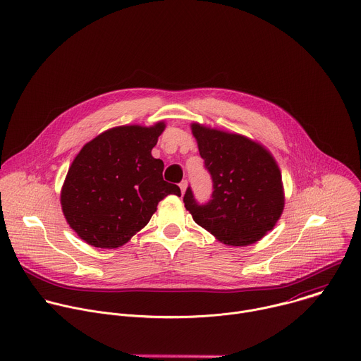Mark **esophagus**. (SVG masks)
Masks as SVG:
<instances>
[{"instance_id":"34e87169","label":"esophagus","mask_w":361,"mask_h":361,"mask_svg":"<svg viewBox=\"0 0 361 361\" xmlns=\"http://www.w3.org/2000/svg\"><path fill=\"white\" fill-rule=\"evenodd\" d=\"M180 188H181V192L184 194V192H185V188H187V180H183V181L180 183Z\"/></svg>"}]
</instances>
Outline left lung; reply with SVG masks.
Segmentation results:
<instances>
[{"mask_svg":"<svg viewBox=\"0 0 361 361\" xmlns=\"http://www.w3.org/2000/svg\"><path fill=\"white\" fill-rule=\"evenodd\" d=\"M204 169L213 181L212 198L198 202L188 185L184 205L194 221L228 245L259 241L284 207L281 173L271 154L243 135L192 124Z\"/></svg>","mask_w":361,"mask_h":361,"instance_id":"8db88e82","label":"left lung"}]
</instances>
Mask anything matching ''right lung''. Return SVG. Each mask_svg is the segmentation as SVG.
Wrapping results in <instances>:
<instances>
[{"label": "right lung", "instance_id": "right-lung-1", "mask_svg": "<svg viewBox=\"0 0 361 361\" xmlns=\"http://www.w3.org/2000/svg\"><path fill=\"white\" fill-rule=\"evenodd\" d=\"M164 127L111 128L87 142L74 159L61 205L70 227L90 245L126 244L164 197L181 195L178 185L164 181V163L151 156Z\"/></svg>", "mask_w": 361, "mask_h": 361}]
</instances>
